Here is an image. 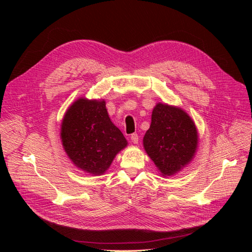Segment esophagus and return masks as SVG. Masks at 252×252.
Listing matches in <instances>:
<instances>
[{
  "label": "esophagus",
  "mask_w": 252,
  "mask_h": 252,
  "mask_svg": "<svg viewBox=\"0 0 252 252\" xmlns=\"http://www.w3.org/2000/svg\"><path fill=\"white\" fill-rule=\"evenodd\" d=\"M130 140L133 144H138L139 143V135L138 133H132L130 136Z\"/></svg>",
  "instance_id": "1"
}]
</instances>
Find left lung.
<instances>
[{"instance_id": "obj_1", "label": "left lung", "mask_w": 252, "mask_h": 252, "mask_svg": "<svg viewBox=\"0 0 252 252\" xmlns=\"http://www.w3.org/2000/svg\"><path fill=\"white\" fill-rule=\"evenodd\" d=\"M144 148L164 175H171L191 161L197 145L195 125L181 108L158 103L144 136Z\"/></svg>"}]
</instances>
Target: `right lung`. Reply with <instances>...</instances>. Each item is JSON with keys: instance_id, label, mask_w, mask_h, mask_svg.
Here are the masks:
<instances>
[{"instance_id": "add662e5", "label": "right lung", "mask_w": 252, "mask_h": 252, "mask_svg": "<svg viewBox=\"0 0 252 252\" xmlns=\"http://www.w3.org/2000/svg\"><path fill=\"white\" fill-rule=\"evenodd\" d=\"M61 138L68 157L82 170L101 174L127 141L109 119L105 101L80 98L67 110Z\"/></svg>"}]
</instances>
